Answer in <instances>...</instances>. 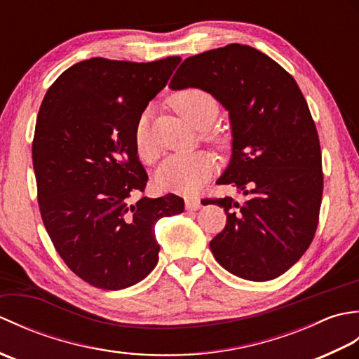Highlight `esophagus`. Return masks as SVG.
I'll list each match as a JSON object with an SVG mask.
<instances>
[{
    "mask_svg": "<svg viewBox=\"0 0 359 359\" xmlns=\"http://www.w3.org/2000/svg\"><path fill=\"white\" fill-rule=\"evenodd\" d=\"M185 207L187 210H191V211L199 210L202 207L201 199H197V197H189V199L185 201Z\"/></svg>",
    "mask_w": 359,
    "mask_h": 359,
    "instance_id": "1",
    "label": "esophagus"
}]
</instances>
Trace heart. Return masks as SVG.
<instances>
[{"instance_id": "heart-1", "label": "heart", "mask_w": 359, "mask_h": 359, "mask_svg": "<svg viewBox=\"0 0 359 359\" xmlns=\"http://www.w3.org/2000/svg\"><path fill=\"white\" fill-rule=\"evenodd\" d=\"M172 109L184 117L189 125L202 129V137L207 142L224 147L226 137L210 129L220 112L217 98L208 90L199 88H185L170 97ZM134 144L139 156L151 162L156 157V148L152 147L148 131L147 114H142L134 128ZM216 162L207 151H197L187 156H171L160 165L156 174V184L160 189L184 196H191L199 191L201 187L211 179Z\"/></svg>"}]
</instances>
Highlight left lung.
I'll return each mask as SVG.
<instances>
[{
  "mask_svg": "<svg viewBox=\"0 0 359 359\" xmlns=\"http://www.w3.org/2000/svg\"><path fill=\"white\" fill-rule=\"evenodd\" d=\"M170 88L208 90L230 112L233 156L217 184L247 199H207L226 215L210 242L216 261L242 279L280 276L315 238L324 188L319 137L299 86L269 55L234 43L187 58Z\"/></svg>",
  "mask_w": 359,
  "mask_h": 359,
  "instance_id": "1",
  "label": "left lung"
}]
</instances>
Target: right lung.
Returning <instances> with one entry per match:
<instances>
[{
    "label": "right lung",
    "mask_w": 359,
    "mask_h": 359,
    "mask_svg": "<svg viewBox=\"0 0 359 359\" xmlns=\"http://www.w3.org/2000/svg\"><path fill=\"white\" fill-rule=\"evenodd\" d=\"M180 60L89 58L43 98L32 142L38 207L60 257L97 288L147 278L158 261L156 222L184 211L179 196L142 194L148 174L134 144L137 120Z\"/></svg>",
    "instance_id": "add662e5"
}]
</instances>
